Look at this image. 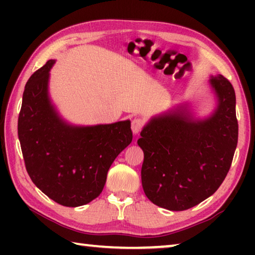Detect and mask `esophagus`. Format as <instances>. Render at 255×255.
Here are the masks:
<instances>
[{"mask_svg":"<svg viewBox=\"0 0 255 255\" xmlns=\"http://www.w3.org/2000/svg\"><path fill=\"white\" fill-rule=\"evenodd\" d=\"M143 120L139 119V118H135L131 122V130L133 132V135H138L139 131L141 130V128H143Z\"/></svg>","mask_w":255,"mask_h":255,"instance_id":"34e87169","label":"esophagus"}]
</instances>
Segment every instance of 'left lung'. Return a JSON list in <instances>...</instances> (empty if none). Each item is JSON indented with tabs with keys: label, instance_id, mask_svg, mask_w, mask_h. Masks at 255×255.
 <instances>
[{
	"label": "left lung",
	"instance_id": "left-lung-1",
	"mask_svg": "<svg viewBox=\"0 0 255 255\" xmlns=\"http://www.w3.org/2000/svg\"><path fill=\"white\" fill-rule=\"evenodd\" d=\"M215 107L197 117L190 102L153 116L137 144L144 152L141 184L154 205L181 211L214 195L234 156L239 124L235 91L223 75H210Z\"/></svg>",
	"mask_w": 255,
	"mask_h": 255
}]
</instances>
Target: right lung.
<instances>
[{
    "label": "right lung",
    "mask_w": 255,
    "mask_h": 255,
    "mask_svg": "<svg viewBox=\"0 0 255 255\" xmlns=\"http://www.w3.org/2000/svg\"><path fill=\"white\" fill-rule=\"evenodd\" d=\"M50 59L24 86L18 136L25 169L47 197L66 207L100 195L116 157L131 143L130 120L81 126L62 117L50 98Z\"/></svg>",
    "instance_id": "obj_1"
}]
</instances>
